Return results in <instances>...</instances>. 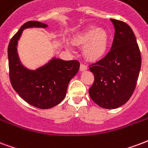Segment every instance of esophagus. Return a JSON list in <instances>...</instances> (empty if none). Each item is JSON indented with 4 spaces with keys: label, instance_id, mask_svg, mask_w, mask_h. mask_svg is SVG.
<instances>
[{
    "label": "esophagus",
    "instance_id": "obj_1",
    "mask_svg": "<svg viewBox=\"0 0 148 148\" xmlns=\"http://www.w3.org/2000/svg\"><path fill=\"white\" fill-rule=\"evenodd\" d=\"M87 69V66L84 64H81L80 67H79V70L80 71H86Z\"/></svg>",
    "mask_w": 148,
    "mask_h": 148
}]
</instances>
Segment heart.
I'll use <instances>...</instances> for the list:
<instances>
[{"label":"heart","instance_id":"obj_1","mask_svg":"<svg viewBox=\"0 0 148 148\" xmlns=\"http://www.w3.org/2000/svg\"><path fill=\"white\" fill-rule=\"evenodd\" d=\"M74 43L85 45L83 54L87 59L97 61L104 57L109 43L108 33L104 29L91 26L74 38Z\"/></svg>","mask_w":148,"mask_h":148}]
</instances>
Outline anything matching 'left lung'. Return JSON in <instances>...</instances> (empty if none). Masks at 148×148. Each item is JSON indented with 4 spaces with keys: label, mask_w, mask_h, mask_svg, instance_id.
<instances>
[{
    "label": "left lung",
    "mask_w": 148,
    "mask_h": 148,
    "mask_svg": "<svg viewBox=\"0 0 148 148\" xmlns=\"http://www.w3.org/2000/svg\"><path fill=\"white\" fill-rule=\"evenodd\" d=\"M115 36L111 51L90 65L94 82L89 90L90 98L100 107L114 109L132 96L141 66V55L136 36L126 23L111 18Z\"/></svg>",
    "instance_id": "left-lung-1"
}]
</instances>
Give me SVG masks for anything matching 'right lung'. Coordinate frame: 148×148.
Wrapping results in <instances>:
<instances>
[{
  "label": "right lung",
  "instance_id": "1",
  "mask_svg": "<svg viewBox=\"0 0 148 148\" xmlns=\"http://www.w3.org/2000/svg\"><path fill=\"white\" fill-rule=\"evenodd\" d=\"M33 27L46 28L47 25L29 21L10 40L8 48L10 81L13 89L28 104L47 109L56 106L65 98L70 80L78 73L79 62L53 58L36 70L24 67L18 55V41L24 29Z\"/></svg>",
  "mask_w": 148,
  "mask_h": 148
}]
</instances>
